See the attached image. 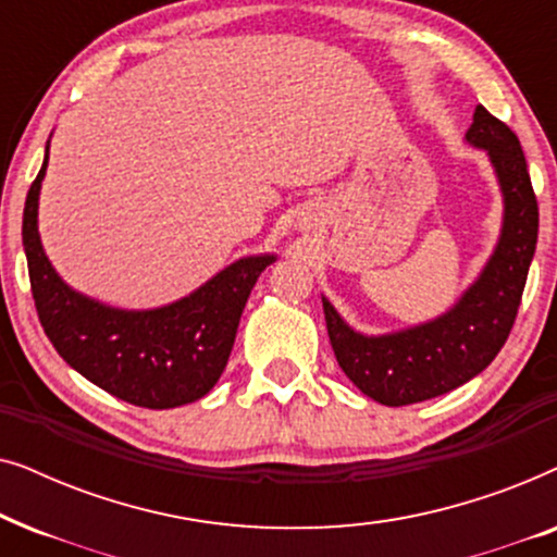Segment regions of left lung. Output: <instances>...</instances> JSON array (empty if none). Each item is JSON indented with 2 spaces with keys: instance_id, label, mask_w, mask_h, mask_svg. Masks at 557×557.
Returning a JSON list of instances; mask_svg holds the SVG:
<instances>
[{
  "instance_id": "obj_1",
  "label": "left lung",
  "mask_w": 557,
  "mask_h": 557,
  "mask_svg": "<svg viewBox=\"0 0 557 557\" xmlns=\"http://www.w3.org/2000/svg\"><path fill=\"white\" fill-rule=\"evenodd\" d=\"M463 141L490 159L502 225L476 278L446 311L385 334L355 330L322 294L326 332L345 375L383 406L438 398L486 370L509 337L537 246V200L520 139L476 106Z\"/></svg>"
}]
</instances>
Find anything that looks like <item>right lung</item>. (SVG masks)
<instances>
[{
    "label": "right lung",
    "mask_w": 557,
    "mask_h": 557,
    "mask_svg": "<svg viewBox=\"0 0 557 557\" xmlns=\"http://www.w3.org/2000/svg\"><path fill=\"white\" fill-rule=\"evenodd\" d=\"M50 139L22 215L29 284L52 347L75 372L141 408H177L205 398L223 375L256 281L276 253L243 256L177 301L121 309L78 292L45 253L37 208Z\"/></svg>",
    "instance_id": "add662e5"
}]
</instances>
